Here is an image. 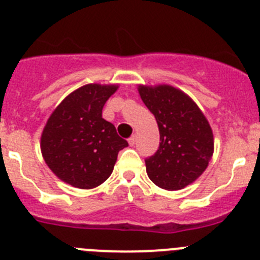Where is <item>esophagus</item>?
Segmentation results:
<instances>
[{"label":"esophagus","instance_id":"1","mask_svg":"<svg viewBox=\"0 0 260 260\" xmlns=\"http://www.w3.org/2000/svg\"><path fill=\"white\" fill-rule=\"evenodd\" d=\"M135 141H137V138H135V135H133V137L128 138V144L133 147L135 144Z\"/></svg>","mask_w":260,"mask_h":260}]
</instances>
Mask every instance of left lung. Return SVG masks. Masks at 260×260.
Returning <instances> with one entry per match:
<instances>
[{
	"instance_id": "1",
	"label": "left lung",
	"mask_w": 260,
	"mask_h": 260,
	"mask_svg": "<svg viewBox=\"0 0 260 260\" xmlns=\"http://www.w3.org/2000/svg\"><path fill=\"white\" fill-rule=\"evenodd\" d=\"M138 92L160 133L158 150L146 160L147 174L161 189H183L207 169L215 143L212 128L194 100L176 87L139 84Z\"/></svg>"
}]
</instances>
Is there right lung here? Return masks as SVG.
<instances>
[{
  "label": "right lung",
  "mask_w": 260,
  "mask_h": 260,
  "mask_svg": "<svg viewBox=\"0 0 260 260\" xmlns=\"http://www.w3.org/2000/svg\"><path fill=\"white\" fill-rule=\"evenodd\" d=\"M118 84L89 83L69 93L52 112L41 133L44 161L59 180L93 189L109 178L127 142L103 118V107Z\"/></svg>",
  "instance_id": "right-lung-1"
}]
</instances>
